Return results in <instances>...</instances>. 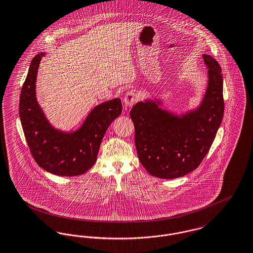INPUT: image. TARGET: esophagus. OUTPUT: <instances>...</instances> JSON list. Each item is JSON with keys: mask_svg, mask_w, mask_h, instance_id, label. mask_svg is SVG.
Returning a JSON list of instances; mask_svg holds the SVG:
<instances>
[{"mask_svg": "<svg viewBox=\"0 0 253 253\" xmlns=\"http://www.w3.org/2000/svg\"><path fill=\"white\" fill-rule=\"evenodd\" d=\"M137 101V95L134 91H128L124 96V105L126 107H132L134 102Z\"/></svg>", "mask_w": 253, "mask_h": 253, "instance_id": "obj_1", "label": "esophagus"}]
</instances>
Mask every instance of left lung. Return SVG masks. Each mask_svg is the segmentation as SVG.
<instances>
[{"label": "left lung", "instance_id": "left-lung-1", "mask_svg": "<svg viewBox=\"0 0 253 253\" xmlns=\"http://www.w3.org/2000/svg\"><path fill=\"white\" fill-rule=\"evenodd\" d=\"M208 86L196 108L180 114L164 109L153 96L131 110L138 159L149 174L173 179L195 170L211 147L223 116V75L219 63L203 54Z\"/></svg>", "mask_w": 253, "mask_h": 253}]
</instances>
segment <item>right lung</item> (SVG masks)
Listing matches in <instances>:
<instances>
[{
	"instance_id": "1",
	"label": "right lung",
	"mask_w": 253,
	"mask_h": 253,
	"mask_svg": "<svg viewBox=\"0 0 253 253\" xmlns=\"http://www.w3.org/2000/svg\"><path fill=\"white\" fill-rule=\"evenodd\" d=\"M33 57L20 95L19 115L31 155L45 171L63 177L86 173L95 164L102 138L122 112L119 98L96 105L80 127L73 131L55 128L36 96V79L42 57Z\"/></svg>"
}]
</instances>
